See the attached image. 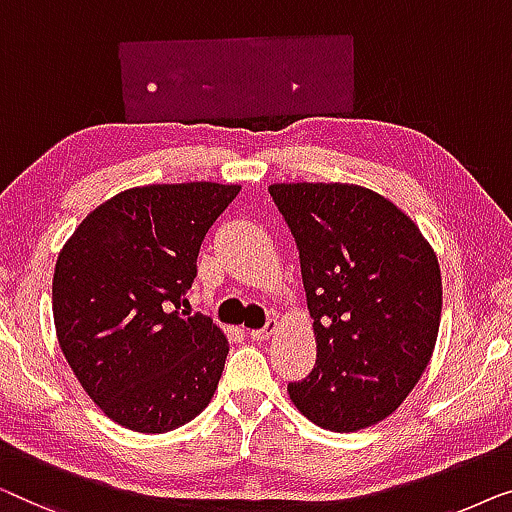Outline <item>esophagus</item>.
Returning <instances> with one entry per match:
<instances>
[{"label": "esophagus", "mask_w": 512, "mask_h": 512, "mask_svg": "<svg viewBox=\"0 0 512 512\" xmlns=\"http://www.w3.org/2000/svg\"><path fill=\"white\" fill-rule=\"evenodd\" d=\"M276 331H278V320H269L266 322V327L262 329H250V338H255V341H266V338H271Z\"/></svg>", "instance_id": "34e87169"}]
</instances>
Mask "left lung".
Segmentation results:
<instances>
[{"label":"left lung","mask_w":512,"mask_h":512,"mask_svg":"<svg viewBox=\"0 0 512 512\" xmlns=\"http://www.w3.org/2000/svg\"><path fill=\"white\" fill-rule=\"evenodd\" d=\"M297 241L318 359L287 394L322 429L383 422L427 369L441 325L434 248L383 194L350 183H273Z\"/></svg>","instance_id":"1"}]
</instances>
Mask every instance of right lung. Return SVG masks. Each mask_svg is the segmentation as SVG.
Here are the masks:
<instances>
[{"label": "right lung", "instance_id": "obj_1", "mask_svg": "<svg viewBox=\"0 0 512 512\" xmlns=\"http://www.w3.org/2000/svg\"><path fill=\"white\" fill-rule=\"evenodd\" d=\"M239 190L206 181L129 187L97 206L57 255L53 318L62 355L122 427L178 429L218 390L225 331L178 308L208 227Z\"/></svg>", "mask_w": 512, "mask_h": 512}]
</instances>
